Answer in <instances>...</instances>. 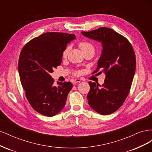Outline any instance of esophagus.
I'll use <instances>...</instances> for the list:
<instances>
[{
    "label": "esophagus",
    "mask_w": 152,
    "mask_h": 152,
    "mask_svg": "<svg viewBox=\"0 0 152 152\" xmlns=\"http://www.w3.org/2000/svg\"><path fill=\"white\" fill-rule=\"evenodd\" d=\"M81 81V80L80 79H75L73 80V84H77L78 82H80Z\"/></svg>",
    "instance_id": "1"
}]
</instances>
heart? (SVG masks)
I'll return each mask as SVG.
<instances>
[{"label":"heart","instance_id":"b5f03b06","mask_svg":"<svg viewBox=\"0 0 152 152\" xmlns=\"http://www.w3.org/2000/svg\"><path fill=\"white\" fill-rule=\"evenodd\" d=\"M79 46L83 53H85V52L87 51V50H94V45L91 43H90L89 42H87V41H82V42H80L79 44ZM68 52V48H65V50H63V57L66 56Z\"/></svg>","mask_w":152,"mask_h":152}]
</instances>
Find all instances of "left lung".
<instances>
[{"mask_svg":"<svg viewBox=\"0 0 152 152\" xmlns=\"http://www.w3.org/2000/svg\"><path fill=\"white\" fill-rule=\"evenodd\" d=\"M81 33L102 42L103 47L93 73L99 70L98 73H104V82L101 88L95 82H88L90 91L87 98L89 104L101 115L111 114L121 107L130 92L136 70L134 50L125 37L107 27Z\"/></svg>","mask_w":152,"mask_h":152,"instance_id":"obj_1","label":"left lung"}]
</instances>
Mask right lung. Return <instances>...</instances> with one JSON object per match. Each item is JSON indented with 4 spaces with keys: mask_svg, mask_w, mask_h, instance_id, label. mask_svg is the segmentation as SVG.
<instances>
[{
    "mask_svg": "<svg viewBox=\"0 0 152 152\" xmlns=\"http://www.w3.org/2000/svg\"><path fill=\"white\" fill-rule=\"evenodd\" d=\"M75 38L74 34L47 32L30 40L21 50L18 72L25 96L43 115L54 116L65 107L73 85L70 82L54 85L50 73L61 65L63 50Z\"/></svg>",
    "mask_w": 152,
    "mask_h": 152,
    "instance_id": "1",
    "label": "right lung"
}]
</instances>
